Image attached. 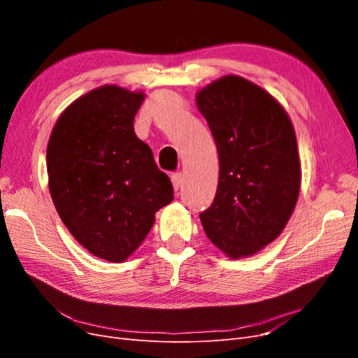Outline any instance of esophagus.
I'll return each instance as SVG.
<instances>
[{"instance_id": "esophagus-1", "label": "esophagus", "mask_w": 358, "mask_h": 358, "mask_svg": "<svg viewBox=\"0 0 358 358\" xmlns=\"http://www.w3.org/2000/svg\"><path fill=\"white\" fill-rule=\"evenodd\" d=\"M171 182H173V188L178 191L180 188V185H182V182H183V175H182V173H173V175H171Z\"/></svg>"}]
</instances>
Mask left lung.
I'll return each instance as SVG.
<instances>
[{"label": "left lung", "instance_id": "left-lung-1", "mask_svg": "<svg viewBox=\"0 0 358 358\" xmlns=\"http://www.w3.org/2000/svg\"><path fill=\"white\" fill-rule=\"evenodd\" d=\"M220 158L215 199L200 213L210 242L229 257L252 255L284 230L300 191L294 128L272 95L225 76L197 95Z\"/></svg>", "mask_w": 358, "mask_h": 358}]
</instances>
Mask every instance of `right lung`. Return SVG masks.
<instances>
[{"label": "right lung", "mask_w": 358, "mask_h": 358, "mask_svg": "<svg viewBox=\"0 0 358 358\" xmlns=\"http://www.w3.org/2000/svg\"><path fill=\"white\" fill-rule=\"evenodd\" d=\"M142 92L101 86L59 116L48 145L53 204L69 231L96 257L121 263L173 200L169 176L134 133Z\"/></svg>", "instance_id": "obj_1"}]
</instances>
